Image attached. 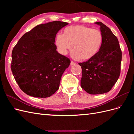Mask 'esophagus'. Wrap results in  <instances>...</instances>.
<instances>
[{
	"label": "esophagus",
	"instance_id": "esophagus-1",
	"mask_svg": "<svg viewBox=\"0 0 134 134\" xmlns=\"http://www.w3.org/2000/svg\"><path fill=\"white\" fill-rule=\"evenodd\" d=\"M76 63H75V62H72V61H71V62H70V65H75Z\"/></svg>",
	"mask_w": 134,
	"mask_h": 134
}]
</instances>
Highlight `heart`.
<instances>
[{
  "label": "heart",
  "mask_w": 134,
  "mask_h": 134,
  "mask_svg": "<svg viewBox=\"0 0 134 134\" xmlns=\"http://www.w3.org/2000/svg\"><path fill=\"white\" fill-rule=\"evenodd\" d=\"M103 42V36L99 30L77 25L66 27L63 35L56 36L55 42L62 55H66L72 45V58L76 60H88L98 53Z\"/></svg>",
  "instance_id": "obj_1"
}]
</instances>
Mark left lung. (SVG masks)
<instances>
[{
	"label": "left lung",
	"instance_id": "8db88e82",
	"mask_svg": "<svg viewBox=\"0 0 134 134\" xmlns=\"http://www.w3.org/2000/svg\"><path fill=\"white\" fill-rule=\"evenodd\" d=\"M103 42L94 58L79 65L82 69L80 86L91 94H99L110 91L120 75L122 52L118 39L111 30L100 22Z\"/></svg>",
	"mask_w": 134,
	"mask_h": 134
}]
</instances>
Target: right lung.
Returning a JSON list of instances; mask_svg holds the SVG:
<instances>
[{"mask_svg": "<svg viewBox=\"0 0 134 134\" xmlns=\"http://www.w3.org/2000/svg\"><path fill=\"white\" fill-rule=\"evenodd\" d=\"M67 25L53 21L37 25L24 34L14 47L11 70L19 88L27 95L46 98L58 90L70 60L56 51L55 37Z\"/></svg>", "mask_w": 134, "mask_h": 134, "instance_id": "obj_1", "label": "right lung"}]
</instances>
